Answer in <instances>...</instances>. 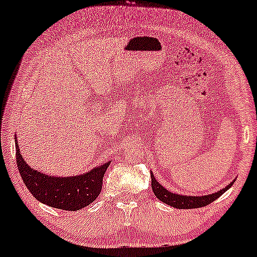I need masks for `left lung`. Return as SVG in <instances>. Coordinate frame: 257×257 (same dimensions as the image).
<instances>
[{
    "instance_id": "8db88e82",
    "label": "left lung",
    "mask_w": 257,
    "mask_h": 257,
    "mask_svg": "<svg viewBox=\"0 0 257 257\" xmlns=\"http://www.w3.org/2000/svg\"><path fill=\"white\" fill-rule=\"evenodd\" d=\"M151 178H152V190L158 199L162 202L166 203V205L175 207V208H182V209H189V208H200V207L207 206L209 203H212L213 201H215L218 197H220L222 194L225 193L227 189H230L232 187L233 182H231L227 187L222 188L221 190L217 191V193L211 194V195H205V196H185V195H178V194H174L171 191L162 187L157 179L154 178V176L151 174Z\"/></svg>"
}]
</instances>
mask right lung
I'll use <instances>...</instances> for the list:
<instances>
[{
  "mask_svg": "<svg viewBox=\"0 0 257 257\" xmlns=\"http://www.w3.org/2000/svg\"><path fill=\"white\" fill-rule=\"evenodd\" d=\"M17 165L25 185L33 197L44 205L64 211H79L97 199L103 188V178L110 163L87 174L74 177H52L31 169L15 142Z\"/></svg>",
  "mask_w": 257,
  "mask_h": 257,
  "instance_id": "right-lung-1",
  "label": "right lung"
}]
</instances>
